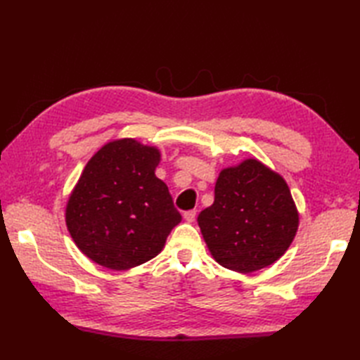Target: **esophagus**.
<instances>
[{
    "instance_id": "obj_1",
    "label": "esophagus",
    "mask_w": 360,
    "mask_h": 360,
    "mask_svg": "<svg viewBox=\"0 0 360 360\" xmlns=\"http://www.w3.org/2000/svg\"><path fill=\"white\" fill-rule=\"evenodd\" d=\"M196 210H188L184 213V219L187 221V223H193L195 218H196Z\"/></svg>"
}]
</instances>
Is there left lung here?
I'll return each instance as SVG.
<instances>
[{
	"mask_svg": "<svg viewBox=\"0 0 360 360\" xmlns=\"http://www.w3.org/2000/svg\"><path fill=\"white\" fill-rule=\"evenodd\" d=\"M212 257L227 269L249 274L285 254L298 229L286 181L258 159L221 170L215 201L198 217Z\"/></svg>",
	"mask_w": 360,
	"mask_h": 360,
	"instance_id": "8db88e82",
	"label": "left lung"
}]
</instances>
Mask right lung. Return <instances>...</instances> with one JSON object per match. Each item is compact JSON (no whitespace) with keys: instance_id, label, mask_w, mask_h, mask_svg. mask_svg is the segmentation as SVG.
Listing matches in <instances>:
<instances>
[{"instance_id":"obj_1","label":"right lung","mask_w":360,"mask_h":360,"mask_svg":"<svg viewBox=\"0 0 360 360\" xmlns=\"http://www.w3.org/2000/svg\"><path fill=\"white\" fill-rule=\"evenodd\" d=\"M160 151L131 137L105 143L88 160L66 204V226L82 254L112 271L147 263L181 223L156 178Z\"/></svg>"}]
</instances>
